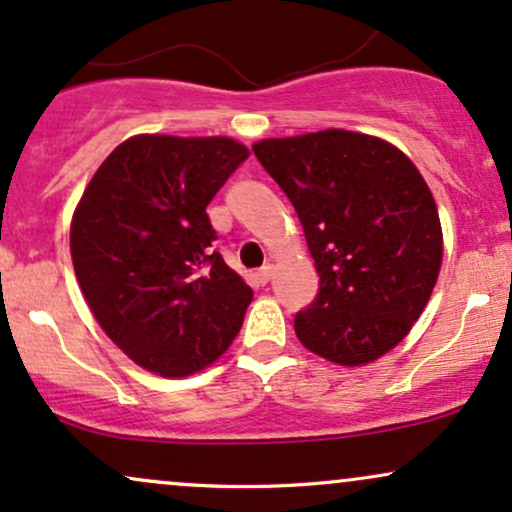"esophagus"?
Segmentation results:
<instances>
[{
	"instance_id": "34e87169",
	"label": "esophagus",
	"mask_w": 512,
	"mask_h": 512,
	"mask_svg": "<svg viewBox=\"0 0 512 512\" xmlns=\"http://www.w3.org/2000/svg\"><path fill=\"white\" fill-rule=\"evenodd\" d=\"M272 274H274V267H272V264H264V267H262L260 272H257L255 276H257V281H260V284L264 286V284H267L269 279H272Z\"/></svg>"
}]
</instances>
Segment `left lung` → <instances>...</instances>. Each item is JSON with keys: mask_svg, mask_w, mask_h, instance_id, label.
I'll list each match as a JSON object with an SVG mask.
<instances>
[{"mask_svg": "<svg viewBox=\"0 0 512 512\" xmlns=\"http://www.w3.org/2000/svg\"><path fill=\"white\" fill-rule=\"evenodd\" d=\"M301 219L320 291L296 337L337 366L378 361L424 313L443 228L424 175L395 144L322 129L252 144Z\"/></svg>", "mask_w": 512, "mask_h": 512, "instance_id": "obj_1", "label": "left lung"}]
</instances>
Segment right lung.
Returning <instances> with one entry per match:
<instances>
[{
    "label": "right lung",
    "instance_id": "add662e5",
    "mask_svg": "<svg viewBox=\"0 0 512 512\" xmlns=\"http://www.w3.org/2000/svg\"><path fill=\"white\" fill-rule=\"evenodd\" d=\"M250 156L231 137L134 134L115 146L76 204L69 248L101 330L163 378L226 354L252 289L211 252L207 207Z\"/></svg>",
    "mask_w": 512,
    "mask_h": 512
}]
</instances>
